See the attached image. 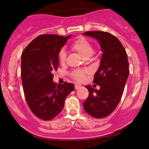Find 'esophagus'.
Returning <instances> with one entry per match:
<instances>
[{
    "label": "esophagus",
    "mask_w": 149,
    "mask_h": 149,
    "mask_svg": "<svg viewBox=\"0 0 149 149\" xmlns=\"http://www.w3.org/2000/svg\"><path fill=\"white\" fill-rule=\"evenodd\" d=\"M81 87V85H75V86H74L75 89H80Z\"/></svg>",
    "instance_id": "obj_1"
}]
</instances>
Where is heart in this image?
Returning a JSON list of instances; mask_svg holds the SVG:
<instances>
[{
  "instance_id": "obj_1",
  "label": "heart",
  "mask_w": 149,
  "mask_h": 149,
  "mask_svg": "<svg viewBox=\"0 0 149 149\" xmlns=\"http://www.w3.org/2000/svg\"><path fill=\"white\" fill-rule=\"evenodd\" d=\"M71 48L76 51L78 54L83 58H90L93 54V47L89 40L85 38H79L75 40L71 45ZM66 58V53L64 50H61L58 55L59 62L61 64L65 62ZM85 73L84 70H75L72 73V76L77 81H83L85 79Z\"/></svg>"
}]
</instances>
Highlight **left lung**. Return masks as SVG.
I'll list each match as a JSON object with an SVG mask.
<instances>
[{
  "label": "left lung",
  "mask_w": 149,
  "mask_h": 149,
  "mask_svg": "<svg viewBox=\"0 0 149 149\" xmlns=\"http://www.w3.org/2000/svg\"><path fill=\"white\" fill-rule=\"evenodd\" d=\"M83 34L95 38L102 52L100 64L93 79L100 89L85 86L89 94L83 103L87 114L100 119L109 116L121 98L129 76L127 55L119 39L109 32L90 31Z\"/></svg>",
  "instance_id": "obj_1"
}]
</instances>
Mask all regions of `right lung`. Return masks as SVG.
<instances>
[{
  "label": "right lung",
  "mask_w": 149,
  "mask_h": 149,
  "mask_svg": "<svg viewBox=\"0 0 149 149\" xmlns=\"http://www.w3.org/2000/svg\"><path fill=\"white\" fill-rule=\"evenodd\" d=\"M71 36L42 34L22 53L21 75L26 100L34 115L42 120L56 117L74 89L72 83L58 85L53 81V72L59 66V53Z\"/></svg>",
  "instance_id": "right-lung-1"
}]
</instances>
